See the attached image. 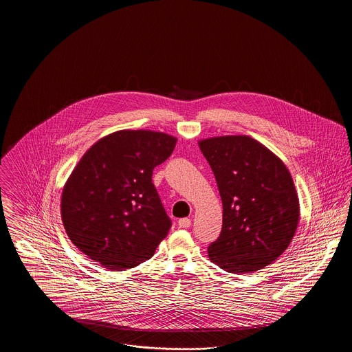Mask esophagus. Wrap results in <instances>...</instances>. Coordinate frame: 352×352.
Listing matches in <instances>:
<instances>
[{
    "label": "esophagus",
    "mask_w": 352,
    "mask_h": 352,
    "mask_svg": "<svg viewBox=\"0 0 352 352\" xmlns=\"http://www.w3.org/2000/svg\"><path fill=\"white\" fill-rule=\"evenodd\" d=\"M178 226H179V228H188L191 226V220L188 218L179 219Z\"/></svg>",
    "instance_id": "34e87169"
}]
</instances>
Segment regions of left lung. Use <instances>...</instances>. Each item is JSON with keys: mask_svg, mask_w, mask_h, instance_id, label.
I'll return each instance as SVG.
<instances>
[{"mask_svg": "<svg viewBox=\"0 0 352 352\" xmlns=\"http://www.w3.org/2000/svg\"><path fill=\"white\" fill-rule=\"evenodd\" d=\"M223 203V227L208 257L226 272L267 267L289 247L300 221V201L284 162L250 135L199 141Z\"/></svg>", "mask_w": 352, "mask_h": 352, "instance_id": "obj_1", "label": "left lung"}]
</instances>
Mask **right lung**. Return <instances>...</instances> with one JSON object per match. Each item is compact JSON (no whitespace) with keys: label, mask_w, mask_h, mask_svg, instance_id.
<instances>
[{"label":"right lung","mask_w":352,"mask_h":352,"mask_svg":"<svg viewBox=\"0 0 352 352\" xmlns=\"http://www.w3.org/2000/svg\"><path fill=\"white\" fill-rule=\"evenodd\" d=\"M175 144L162 132L118 131L84 153L60 201L65 230L79 251L111 270L151 258L171 227L151 175Z\"/></svg>","instance_id":"obj_1"}]
</instances>
